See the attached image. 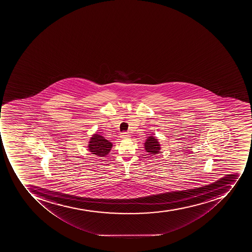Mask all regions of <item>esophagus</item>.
I'll use <instances>...</instances> for the list:
<instances>
[{
	"label": "esophagus",
	"mask_w": 252,
	"mask_h": 252,
	"mask_svg": "<svg viewBox=\"0 0 252 252\" xmlns=\"http://www.w3.org/2000/svg\"><path fill=\"white\" fill-rule=\"evenodd\" d=\"M129 137H130V135L127 133L124 132L121 134V138L122 139H128Z\"/></svg>",
	"instance_id": "1"
}]
</instances>
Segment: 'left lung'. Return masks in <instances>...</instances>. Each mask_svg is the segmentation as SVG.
I'll return each instance as SVG.
<instances>
[{
	"mask_svg": "<svg viewBox=\"0 0 252 252\" xmlns=\"http://www.w3.org/2000/svg\"><path fill=\"white\" fill-rule=\"evenodd\" d=\"M144 148L149 155H155L160 154V144L158 142V139L157 137L151 136L147 137L146 142L144 143Z\"/></svg>",
	"mask_w": 252,
	"mask_h": 252,
	"instance_id": "8db88e82",
	"label": "left lung"
}]
</instances>
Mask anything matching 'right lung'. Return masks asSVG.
I'll list each match as a JSON object with an SVG mask.
<instances>
[{"instance_id": "1", "label": "right lung", "mask_w": 252, "mask_h": 252, "mask_svg": "<svg viewBox=\"0 0 252 252\" xmlns=\"http://www.w3.org/2000/svg\"><path fill=\"white\" fill-rule=\"evenodd\" d=\"M113 144L109 140L105 139L98 134H94L90 139L88 144V151L92 155H97L99 158H105L111 151Z\"/></svg>"}]
</instances>
